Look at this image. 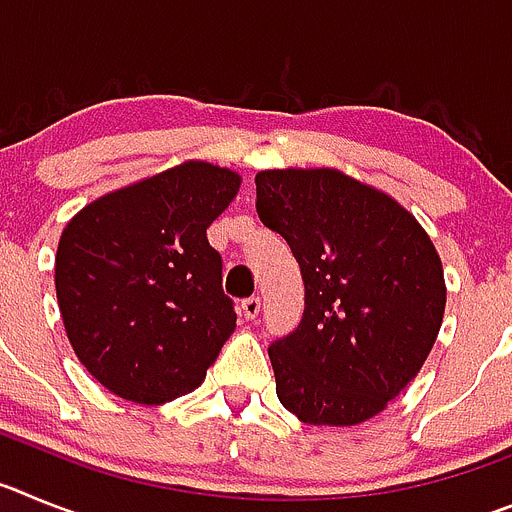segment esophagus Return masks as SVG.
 <instances>
[{"label":"esophagus","mask_w":512,"mask_h":512,"mask_svg":"<svg viewBox=\"0 0 512 512\" xmlns=\"http://www.w3.org/2000/svg\"><path fill=\"white\" fill-rule=\"evenodd\" d=\"M241 310H243V318L256 320V315H259L261 310V300L259 297H246V300L241 302Z\"/></svg>","instance_id":"34e87169"}]
</instances>
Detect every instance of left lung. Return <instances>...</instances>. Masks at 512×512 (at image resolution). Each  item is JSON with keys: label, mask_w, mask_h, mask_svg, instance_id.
I'll return each mask as SVG.
<instances>
[{"label": "left lung", "mask_w": 512, "mask_h": 512, "mask_svg": "<svg viewBox=\"0 0 512 512\" xmlns=\"http://www.w3.org/2000/svg\"><path fill=\"white\" fill-rule=\"evenodd\" d=\"M256 212L289 243L305 282L300 325L269 346L279 402L310 425L374 418L441 330L436 246L390 194L338 169L259 171Z\"/></svg>", "instance_id": "left-lung-1"}]
</instances>
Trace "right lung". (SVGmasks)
I'll return each instance as SVG.
<instances>
[{
	"label": "right lung",
	"instance_id": "right-lung-1",
	"mask_svg": "<svg viewBox=\"0 0 512 512\" xmlns=\"http://www.w3.org/2000/svg\"><path fill=\"white\" fill-rule=\"evenodd\" d=\"M241 174L184 161L102 194L63 228L56 297L74 354L122 400L164 405L197 390L235 330L207 228Z\"/></svg>",
	"mask_w": 512,
	"mask_h": 512
}]
</instances>
